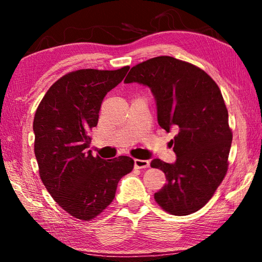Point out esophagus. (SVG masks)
<instances>
[{"label":"esophagus","instance_id":"1","mask_svg":"<svg viewBox=\"0 0 262 262\" xmlns=\"http://www.w3.org/2000/svg\"><path fill=\"white\" fill-rule=\"evenodd\" d=\"M134 163L136 168H147L150 166V162L145 161V159H135Z\"/></svg>","mask_w":262,"mask_h":262}]
</instances>
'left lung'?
Returning <instances> with one entry per match:
<instances>
[{"label":"left lung","instance_id":"obj_1","mask_svg":"<svg viewBox=\"0 0 262 262\" xmlns=\"http://www.w3.org/2000/svg\"><path fill=\"white\" fill-rule=\"evenodd\" d=\"M149 86L158 125L167 133L177 161L152 159L167 183L155 200L172 215L198 211L210 200L228 171L232 132L220 88L202 69L172 56H157L130 69L125 83Z\"/></svg>","mask_w":262,"mask_h":262}]
</instances>
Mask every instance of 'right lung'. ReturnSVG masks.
Returning a JSON list of instances; mask_svg holds the SVG:
<instances>
[{
    "label": "right lung",
    "mask_w": 262,
    "mask_h": 262,
    "mask_svg": "<svg viewBox=\"0 0 262 262\" xmlns=\"http://www.w3.org/2000/svg\"><path fill=\"white\" fill-rule=\"evenodd\" d=\"M128 70L69 73L48 89L35 111L34 155L41 181L62 209L78 220L90 221L106 209L119 180L134 167L130 157L105 161L88 150L104 97Z\"/></svg>",
    "instance_id": "add662e5"
}]
</instances>
